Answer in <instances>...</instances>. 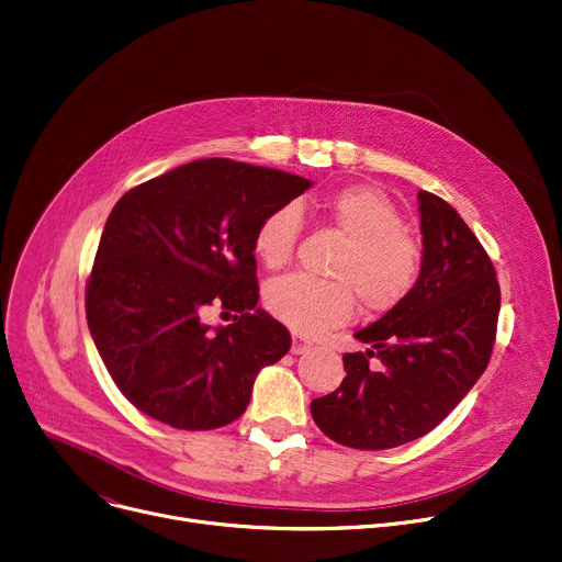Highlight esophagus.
Instances as JSON below:
<instances>
[{
    "label": "esophagus",
    "mask_w": 562,
    "mask_h": 562,
    "mask_svg": "<svg viewBox=\"0 0 562 562\" xmlns=\"http://www.w3.org/2000/svg\"><path fill=\"white\" fill-rule=\"evenodd\" d=\"M310 348H312V344H310L307 339H303V336L293 334V339H291V352H293V355H303V352H307Z\"/></svg>",
    "instance_id": "esophagus-1"
}]
</instances>
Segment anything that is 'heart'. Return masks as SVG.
<instances>
[{"instance_id":"1","label":"heart","mask_w":562,"mask_h":562,"mask_svg":"<svg viewBox=\"0 0 562 562\" xmlns=\"http://www.w3.org/2000/svg\"><path fill=\"white\" fill-rule=\"evenodd\" d=\"M314 207L348 239L329 269L336 280L282 276L265 291L267 310L301 334H318L350 321L355 294L366 314L395 310L414 291L423 261L420 246L404 231L395 203L378 187L348 184L314 201ZM301 233V212L293 205L276 207L257 223L252 250L267 269H282Z\"/></svg>"}]
</instances>
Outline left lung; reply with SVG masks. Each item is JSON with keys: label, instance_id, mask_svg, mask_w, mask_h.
I'll return each mask as SVG.
<instances>
[{"label": "left lung", "instance_id": "8db88e82", "mask_svg": "<svg viewBox=\"0 0 562 562\" xmlns=\"http://www.w3.org/2000/svg\"><path fill=\"white\" fill-rule=\"evenodd\" d=\"M423 267L404 301L355 336L346 378L312 402L318 429L355 450H389L440 425L476 384L493 355L499 282L468 223L440 196L418 192ZM375 356L383 368L372 371Z\"/></svg>", "mask_w": 562, "mask_h": 562}]
</instances>
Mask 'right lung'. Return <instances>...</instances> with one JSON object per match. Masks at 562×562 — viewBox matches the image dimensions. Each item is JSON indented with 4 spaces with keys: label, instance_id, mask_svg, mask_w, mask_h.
I'll return each mask as SVG.
<instances>
[{
    "label": "right lung",
    "instance_id": "right-lung-1",
    "mask_svg": "<svg viewBox=\"0 0 562 562\" xmlns=\"http://www.w3.org/2000/svg\"><path fill=\"white\" fill-rule=\"evenodd\" d=\"M307 178L194 160L126 192L101 233L86 316L112 382L142 414L187 431L237 420L257 372L291 348L289 329L257 310L252 235ZM238 316L210 330L200 314Z\"/></svg>",
    "mask_w": 562,
    "mask_h": 562
}]
</instances>
